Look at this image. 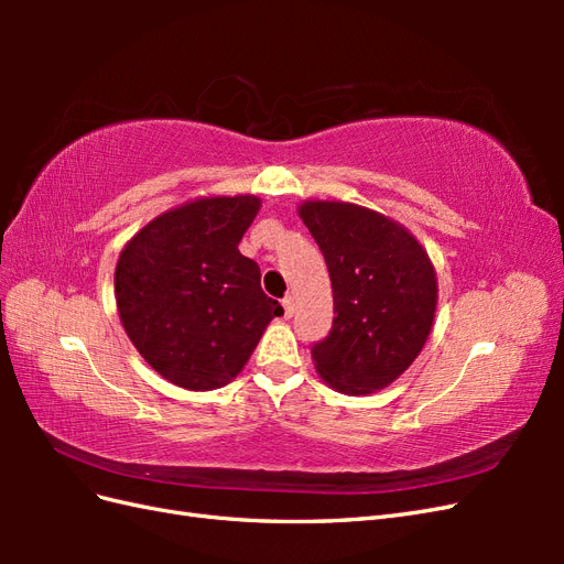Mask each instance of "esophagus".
<instances>
[{"label":"esophagus","mask_w":564,"mask_h":564,"mask_svg":"<svg viewBox=\"0 0 564 564\" xmlns=\"http://www.w3.org/2000/svg\"><path fill=\"white\" fill-rule=\"evenodd\" d=\"M282 308H284V317H286V319L294 317V299L286 296V299L282 301Z\"/></svg>","instance_id":"obj_1"}]
</instances>
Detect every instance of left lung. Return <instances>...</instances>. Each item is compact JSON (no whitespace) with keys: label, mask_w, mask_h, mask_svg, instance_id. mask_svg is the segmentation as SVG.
Instances as JSON below:
<instances>
[{"label":"left lung","mask_w":564,"mask_h":564,"mask_svg":"<svg viewBox=\"0 0 564 564\" xmlns=\"http://www.w3.org/2000/svg\"><path fill=\"white\" fill-rule=\"evenodd\" d=\"M305 228L327 261L334 322L313 346L319 377L348 395L377 392L412 365L429 338L437 280L416 237L348 202H303Z\"/></svg>","instance_id":"8db88e82"}]
</instances>
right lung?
<instances>
[{
  "label": "right lung",
  "instance_id": "obj_1",
  "mask_svg": "<svg viewBox=\"0 0 564 564\" xmlns=\"http://www.w3.org/2000/svg\"><path fill=\"white\" fill-rule=\"evenodd\" d=\"M259 209L253 195L193 199L150 220L119 253V319L166 381L187 390L226 386L284 313L263 294L259 263L237 249Z\"/></svg>",
  "mask_w": 564,
  "mask_h": 564
}]
</instances>
